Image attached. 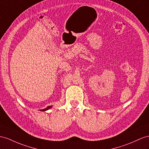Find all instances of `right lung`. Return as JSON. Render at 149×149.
Listing matches in <instances>:
<instances>
[{
    "label": "right lung",
    "instance_id": "right-lung-1",
    "mask_svg": "<svg viewBox=\"0 0 149 149\" xmlns=\"http://www.w3.org/2000/svg\"><path fill=\"white\" fill-rule=\"evenodd\" d=\"M52 108V106H48V107H47V108H45V109H40V111H47L48 109H50V108Z\"/></svg>",
    "mask_w": 149,
    "mask_h": 149
}]
</instances>
